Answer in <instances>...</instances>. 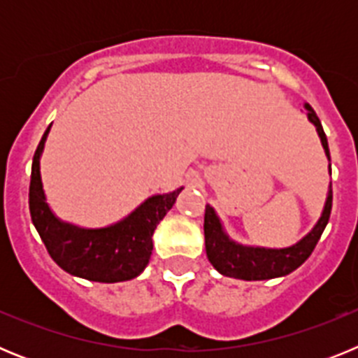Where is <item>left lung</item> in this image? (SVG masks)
<instances>
[{"label":"left lung","mask_w":358,"mask_h":358,"mask_svg":"<svg viewBox=\"0 0 358 358\" xmlns=\"http://www.w3.org/2000/svg\"><path fill=\"white\" fill-rule=\"evenodd\" d=\"M306 116L310 123L314 125L321 138L324 154L330 159V150H328L327 134L322 131V125L319 122L315 110L305 103ZM331 211V185L328 189L327 202L322 208V213L319 217L317 224L312 227L308 235L290 248L283 249H267V248H252V245H242L227 236L224 231L222 222L213 208L208 204L206 213H204V240H206V255L218 273L224 276L236 278V280L258 281L271 280V278L287 276L292 271H296L299 265L305 264V260L312 255L314 248L321 238L322 231L327 227L328 218Z\"/></svg>","instance_id":"1"}]
</instances>
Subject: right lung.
Returning <instances> with one entry per match:
<instances>
[{"instance_id": "add662e5", "label": "right lung", "mask_w": 358, "mask_h": 358, "mask_svg": "<svg viewBox=\"0 0 358 358\" xmlns=\"http://www.w3.org/2000/svg\"><path fill=\"white\" fill-rule=\"evenodd\" d=\"M50 125L34 154L30 177L31 222L57 265L71 276L100 283H118L140 276L152 256V235L164 215L172 210L182 188L152 195L131 215L107 227H78L61 220L50 210L41 181V156Z\"/></svg>"}]
</instances>
